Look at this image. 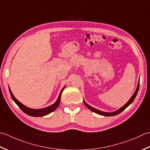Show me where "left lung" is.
I'll use <instances>...</instances> for the list:
<instances>
[{
    "label": "left lung",
    "instance_id": "left-lung-1",
    "mask_svg": "<svg viewBox=\"0 0 150 150\" xmlns=\"http://www.w3.org/2000/svg\"><path fill=\"white\" fill-rule=\"evenodd\" d=\"M140 81V79H139ZM139 81V83H138V85H137V89L135 90V92L133 93V95L131 96V98L129 99V100L124 105V106H122L121 108H120L119 109H118L116 111H114V112H103V111H101V110H99L98 109H96V108H93L92 107L90 106L88 104H87L86 102H85L84 100H83L84 101V105H86L87 108H88L90 110H91L92 111H93V112H95L96 114H98L99 115H101V116H115L117 115V114H120V112H122L123 110H124L126 108H127L129 105H130L133 101H134V99H135L136 96L137 95V93L139 92V86H140V82Z\"/></svg>",
    "mask_w": 150,
    "mask_h": 150
}]
</instances>
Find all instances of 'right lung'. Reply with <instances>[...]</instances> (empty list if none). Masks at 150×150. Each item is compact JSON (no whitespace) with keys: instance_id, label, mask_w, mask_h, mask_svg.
Listing matches in <instances>:
<instances>
[{"instance_id":"right-lung-1","label":"right lung","mask_w":150,"mask_h":150,"mask_svg":"<svg viewBox=\"0 0 150 150\" xmlns=\"http://www.w3.org/2000/svg\"><path fill=\"white\" fill-rule=\"evenodd\" d=\"M65 86H64L63 87V88L61 90L59 96H58L57 100L55 101L54 103H53L51 105H50V106H49L47 107L40 108V109H34V108H29L28 107L25 106V105L22 104L16 98H15V96H13L12 92H11L10 87H9V91H10L11 97L13 100V101L16 103L17 105V106H18L25 114H28V115H29V116H34V117H42L43 116L47 115V114H50L52 112H53L54 110L57 109V107H58V105H59V104H60L62 92H63V90L64 89V88H65Z\"/></svg>"}]
</instances>
